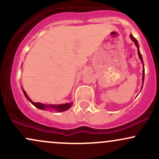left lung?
<instances>
[{
  "label": "left lung",
  "instance_id": "left-lung-1",
  "mask_svg": "<svg viewBox=\"0 0 159 159\" xmlns=\"http://www.w3.org/2000/svg\"><path fill=\"white\" fill-rule=\"evenodd\" d=\"M130 38L132 40L133 42L134 43V44H135V45L137 46V48H138V56H139V58L140 60V61H141L142 64H143V77H142V86H141V89L142 87H143V81H144V72H145V70H144V65H143V58H142V55L141 54H140V50H139V45H138V41H137V39H135V38L133 36L132 34H130Z\"/></svg>",
  "mask_w": 159,
  "mask_h": 159
}]
</instances>
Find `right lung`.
Here are the masks:
<instances>
[{"label": "right lung", "instance_id": "right-lung-1", "mask_svg": "<svg viewBox=\"0 0 159 159\" xmlns=\"http://www.w3.org/2000/svg\"><path fill=\"white\" fill-rule=\"evenodd\" d=\"M22 91L24 94H25V97L27 98V99L28 100L32 105H34V106L37 107V108L41 109V110H48V109H52V110H55L57 111H58V112H63V111L68 110V109L70 108L72 105V102L61 104V105H45V104H43L40 102H34L31 101V99L27 96L26 92L24 90L23 88H22Z\"/></svg>", "mask_w": 159, "mask_h": 159}]
</instances>
